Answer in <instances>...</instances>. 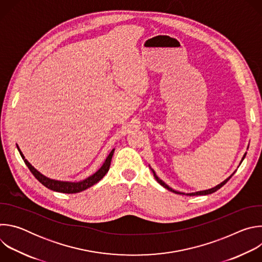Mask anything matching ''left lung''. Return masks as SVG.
I'll list each match as a JSON object with an SVG mask.
<instances>
[{"instance_id":"8db88e82","label":"left lung","mask_w":262,"mask_h":262,"mask_svg":"<svg viewBox=\"0 0 262 262\" xmlns=\"http://www.w3.org/2000/svg\"><path fill=\"white\" fill-rule=\"evenodd\" d=\"M248 148H249V146H248ZM246 155H247V152L244 155V157H243V159H242V161H241V163H239V165L242 164V162L244 161V159L246 158ZM149 167H150V166H149ZM238 168V167H237ZM150 169H151V167H150ZM151 171H152V173H154V176H155V178L157 179V181L161 184V185H163L164 186V188L165 189H167V190H169L170 192H173V193H175V194H178V195H186V196H200V195H208V194H212V193H214L215 191H217L219 189H221L222 188V186L224 185V184H225L232 176H233V174L236 172V170L228 177V178H226L225 180H224V181H222L221 183H219L217 185H215V186H213V188H211V189H208V190H204V191H199V192H195V193H188V194H184V193H181V192H178V191H175V190H173L172 188H170V186L167 184V183H165L161 178H159L158 177V175L156 174V172H155V170L154 169H151Z\"/></svg>"}]
</instances>
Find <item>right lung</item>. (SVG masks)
<instances>
[{"mask_svg": "<svg viewBox=\"0 0 262 262\" xmlns=\"http://www.w3.org/2000/svg\"><path fill=\"white\" fill-rule=\"evenodd\" d=\"M19 155L23 158L25 164L27 165V167L30 169V171L32 172V174L36 177V179L38 180L39 182H41L45 186H47L48 189L54 191V192H59V193H65V194H76V193H80L83 192L85 190H87L90 186L94 185L95 183H97L108 171L110 169V165H111V161H112V157L114 155L115 149H113L110 152V155L106 157L104 163L102 164V166L91 176L87 177L86 179H83L81 181H63V180H56V179H52L49 178L47 176H45L43 174H41L38 170H36L26 159L25 156L23 155V152L20 151V149L18 147V145H16Z\"/></svg>", "mask_w": 262, "mask_h": 262, "instance_id": "obj_1", "label": "right lung"}]
</instances>
